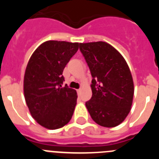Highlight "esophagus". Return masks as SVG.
<instances>
[{
	"label": "esophagus",
	"instance_id": "1",
	"mask_svg": "<svg viewBox=\"0 0 159 159\" xmlns=\"http://www.w3.org/2000/svg\"><path fill=\"white\" fill-rule=\"evenodd\" d=\"M80 92H81V89H80H80L77 90V93H78L79 95H80Z\"/></svg>",
	"mask_w": 159,
	"mask_h": 159
}]
</instances>
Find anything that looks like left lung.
<instances>
[{
	"mask_svg": "<svg viewBox=\"0 0 159 159\" xmlns=\"http://www.w3.org/2000/svg\"><path fill=\"white\" fill-rule=\"evenodd\" d=\"M92 80V99L86 102L97 124L115 127L123 123L131 109L134 82L125 59L107 42L80 43Z\"/></svg>",
	"mask_w": 159,
	"mask_h": 159,
	"instance_id": "obj_1",
	"label": "left lung"
}]
</instances>
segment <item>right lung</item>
<instances>
[{"label": "right lung", "instance_id": "add662e5", "mask_svg": "<svg viewBox=\"0 0 159 159\" xmlns=\"http://www.w3.org/2000/svg\"><path fill=\"white\" fill-rule=\"evenodd\" d=\"M79 43L48 40L31 56L24 77V95L31 116L40 126L56 130L71 120L76 91L62 86L63 71Z\"/></svg>", "mask_w": 159, "mask_h": 159}]
</instances>
